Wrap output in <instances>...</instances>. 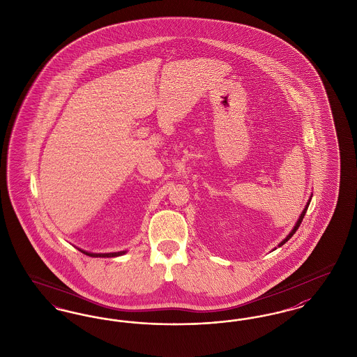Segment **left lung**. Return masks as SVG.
Returning <instances> with one entry per match:
<instances>
[{"mask_svg": "<svg viewBox=\"0 0 357 357\" xmlns=\"http://www.w3.org/2000/svg\"><path fill=\"white\" fill-rule=\"evenodd\" d=\"M311 199H312V195L310 197V199H308V202H307V204H305V207H304V210L301 211V214H300L299 219H298V222L295 223V226H294V229H291V232L285 236L284 239L282 241V242L279 243L278 244V247H282L283 244H284L285 242H288L292 236H294V234L298 231V229H299L300 223H301V220H303V218H304V215H305V213H307V210H308V206H310V203H311ZM276 250V248H275Z\"/></svg>", "mask_w": 357, "mask_h": 357, "instance_id": "obj_1", "label": "left lung"}]
</instances>
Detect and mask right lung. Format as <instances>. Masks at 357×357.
<instances>
[{"mask_svg": "<svg viewBox=\"0 0 357 357\" xmlns=\"http://www.w3.org/2000/svg\"><path fill=\"white\" fill-rule=\"evenodd\" d=\"M82 254H85V255H89V257H121V255H125L128 251H118V252H105V254H97V252H87L85 250H81V248H78Z\"/></svg>", "mask_w": 357, "mask_h": 357, "instance_id": "add662e5", "label": "right lung"}]
</instances>
